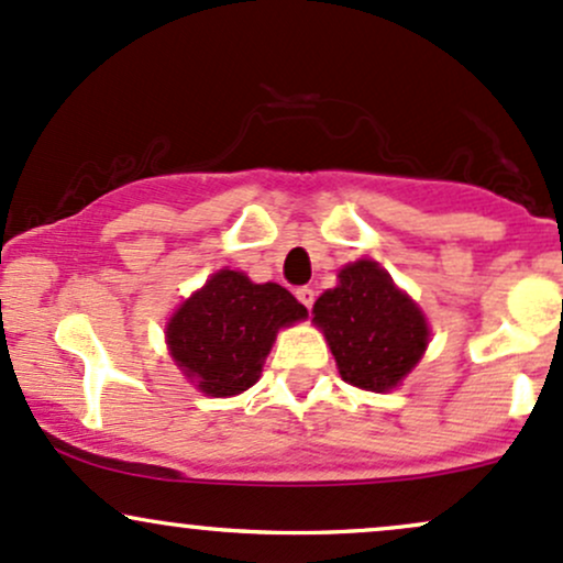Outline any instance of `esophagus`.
<instances>
[{"label": "esophagus", "mask_w": 563, "mask_h": 563, "mask_svg": "<svg viewBox=\"0 0 563 563\" xmlns=\"http://www.w3.org/2000/svg\"><path fill=\"white\" fill-rule=\"evenodd\" d=\"M296 299L301 301V305L307 307V310H312V305H314V291L310 286H301V288H296Z\"/></svg>", "instance_id": "1"}]
</instances>
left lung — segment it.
<instances>
[{"label": "left lung", "instance_id": "obj_1", "mask_svg": "<svg viewBox=\"0 0 563 563\" xmlns=\"http://www.w3.org/2000/svg\"><path fill=\"white\" fill-rule=\"evenodd\" d=\"M312 323L323 331L342 379L372 393L398 387L430 342L422 310L372 258L342 267L339 286L314 301Z\"/></svg>", "mask_w": 563, "mask_h": 563}]
</instances>
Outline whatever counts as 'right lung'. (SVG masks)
<instances>
[{"mask_svg":"<svg viewBox=\"0 0 563 563\" xmlns=\"http://www.w3.org/2000/svg\"><path fill=\"white\" fill-rule=\"evenodd\" d=\"M305 318L307 307L277 283L219 269L173 312L165 342L197 390L230 398L256 385L277 331Z\"/></svg>","mask_w":563,"mask_h":563,"instance_id":"right-lung-1","label":"right lung"}]
</instances>
